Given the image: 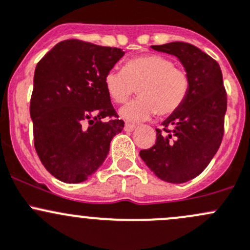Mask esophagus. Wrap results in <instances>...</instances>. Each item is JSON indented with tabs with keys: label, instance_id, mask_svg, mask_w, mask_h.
I'll return each instance as SVG.
<instances>
[{
	"label": "esophagus",
	"instance_id": "obj_1",
	"mask_svg": "<svg viewBox=\"0 0 250 250\" xmlns=\"http://www.w3.org/2000/svg\"><path fill=\"white\" fill-rule=\"evenodd\" d=\"M135 128H137L135 127V125H130V123H125V132H133Z\"/></svg>",
	"mask_w": 250,
	"mask_h": 250
}]
</instances>
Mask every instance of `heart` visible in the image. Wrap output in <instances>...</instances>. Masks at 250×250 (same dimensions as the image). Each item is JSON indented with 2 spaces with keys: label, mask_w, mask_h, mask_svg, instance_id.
<instances>
[{
  "label": "heart",
  "mask_w": 250,
  "mask_h": 250,
  "mask_svg": "<svg viewBox=\"0 0 250 250\" xmlns=\"http://www.w3.org/2000/svg\"><path fill=\"white\" fill-rule=\"evenodd\" d=\"M105 89L118 104L127 102L137 89V100L120 110L129 122L148 120L155 113L167 117L183 105L188 92V74L174 66L172 60L158 54L132 58L122 71L111 70L105 75Z\"/></svg>",
  "instance_id": "heart-1"
}]
</instances>
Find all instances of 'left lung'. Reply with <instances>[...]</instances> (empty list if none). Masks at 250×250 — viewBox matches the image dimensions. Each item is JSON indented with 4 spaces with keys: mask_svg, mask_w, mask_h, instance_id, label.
I'll return each instance as SVG.
<instances>
[{
    "mask_svg": "<svg viewBox=\"0 0 250 250\" xmlns=\"http://www.w3.org/2000/svg\"><path fill=\"white\" fill-rule=\"evenodd\" d=\"M151 48L178 58L190 85L183 105L162 122L163 132L156 129L155 145L139 155L161 180L186 183L206 169L223 140L228 107L223 74L218 62L193 44L170 42Z\"/></svg>",
    "mask_w": 250,
    "mask_h": 250,
    "instance_id": "obj_1",
    "label": "left lung"
}]
</instances>
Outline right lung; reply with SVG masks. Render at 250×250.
<instances>
[{
    "label": "right lung",
    "mask_w": 250,
    "mask_h": 250,
    "mask_svg": "<svg viewBox=\"0 0 250 250\" xmlns=\"http://www.w3.org/2000/svg\"><path fill=\"white\" fill-rule=\"evenodd\" d=\"M123 55L120 48L66 40L37 64L30 102L35 148L60 181L87 180L122 132L125 122L117 120L104 78ZM106 117L110 120L103 121Z\"/></svg>",
    "instance_id": "right-lung-1"
}]
</instances>
